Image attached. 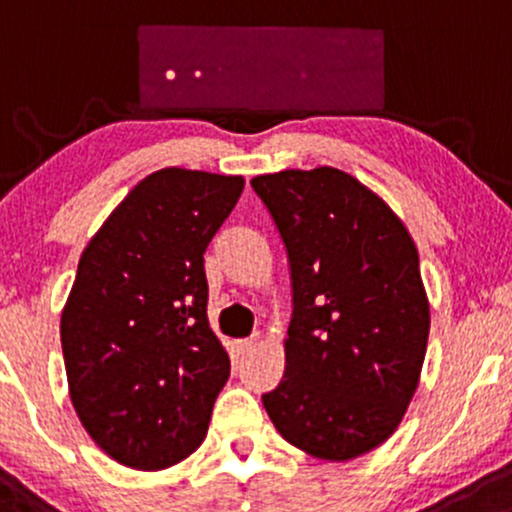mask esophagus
<instances>
[{
    "mask_svg": "<svg viewBox=\"0 0 512 512\" xmlns=\"http://www.w3.org/2000/svg\"><path fill=\"white\" fill-rule=\"evenodd\" d=\"M256 343H258L256 336H251V338H239V341H234V348H237V353H249V350L254 348Z\"/></svg>",
    "mask_w": 512,
    "mask_h": 512,
    "instance_id": "esophagus-1",
    "label": "esophagus"
}]
</instances>
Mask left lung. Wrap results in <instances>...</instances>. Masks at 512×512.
I'll use <instances>...</instances> for the list:
<instances>
[{
  "label": "left lung",
  "mask_w": 512,
  "mask_h": 512,
  "mask_svg": "<svg viewBox=\"0 0 512 512\" xmlns=\"http://www.w3.org/2000/svg\"><path fill=\"white\" fill-rule=\"evenodd\" d=\"M287 249L285 375L263 406L307 455L348 462L404 418L426 358L430 304L409 229L333 166L251 179Z\"/></svg>",
  "instance_id": "8db88e82"
}]
</instances>
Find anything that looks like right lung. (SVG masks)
<instances>
[{
	"label": "right lung",
	"mask_w": 512,
	"mask_h": 512,
	"mask_svg": "<svg viewBox=\"0 0 512 512\" xmlns=\"http://www.w3.org/2000/svg\"><path fill=\"white\" fill-rule=\"evenodd\" d=\"M241 191V176L154 171L79 258L60 319L67 384L86 433L125 467H171L208 433L229 355L208 324L203 254Z\"/></svg>",
	"instance_id": "add662e5"
}]
</instances>
